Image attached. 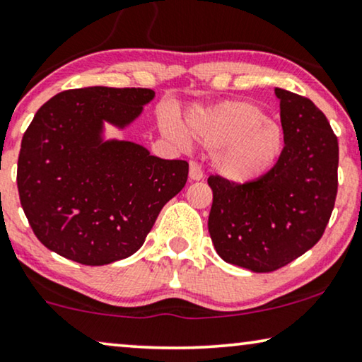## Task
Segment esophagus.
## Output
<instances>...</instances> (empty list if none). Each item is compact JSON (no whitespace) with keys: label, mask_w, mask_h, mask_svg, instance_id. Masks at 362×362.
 <instances>
[{"label":"esophagus","mask_w":362,"mask_h":362,"mask_svg":"<svg viewBox=\"0 0 362 362\" xmlns=\"http://www.w3.org/2000/svg\"><path fill=\"white\" fill-rule=\"evenodd\" d=\"M189 178H190V180H202V178H204L202 167H200L197 162H190V165H189Z\"/></svg>","instance_id":"obj_1"}]
</instances>
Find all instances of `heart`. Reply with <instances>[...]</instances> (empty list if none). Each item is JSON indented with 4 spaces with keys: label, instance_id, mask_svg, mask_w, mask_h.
I'll use <instances>...</instances> for the list:
<instances>
[{
    "label": "heart",
    "instance_id": "1",
    "mask_svg": "<svg viewBox=\"0 0 362 362\" xmlns=\"http://www.w3.org/2000/svg\"><path fill=\"white\" fill-rule=\"evenodd\" d=\"M160 128L163 135L180 144L192 140L215 148L214 168L234 184H250L267 175L286 147L282 127L250 102L194 108L185 115L184 128L168 118L160 122Z\"/></svg>",
    "mask_w": 362,
    "mask_h": 362
}]
</instances>
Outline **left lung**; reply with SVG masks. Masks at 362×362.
Wrapping results in <instances>:
<instances>
[{
  "label": "left lung",
  "instance_id": "left-lung-1",
  "mask_svg": "<svg viewBox=\"0 0 362 362\" xmlns=\"http://www.w3.org/2000/svg\"><path fill=\"white\" fill-rule=\"evenodd\" d=\"M286 147L277 165L250 184L209 177V234L228 264L272 272L317 244L337 194L339 145L309 98L276 88Z\"/></svg>",
  "mask_w": 362,
  "mask_h": 362
}]
</instances>
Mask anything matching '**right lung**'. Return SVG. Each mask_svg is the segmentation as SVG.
I'll return each mask as SVG.
<instances>
[{
    "instance_id": "1",
    "label": "right lung",
    "mask_w": 362,
    "mask_h": 362,
    "mask_svg": "<svg viewBox=\"0 0 362 362\" xmlns=\"http://www.w3.org/2000/svg\"><path fill=\"white\" fill-rule=\"evenodd\" d=\"M155 98L148 88H88L54 95L21 140L18 192L35 235L62 257L107 265L144 245L160 210L184 189L189 163L107 139Z\"/></svg>"
}]
</instances>
